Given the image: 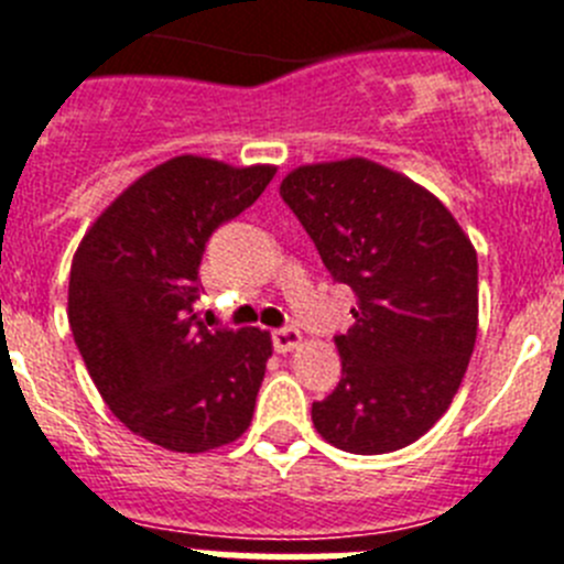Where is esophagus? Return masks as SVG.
<instances>
[{
    "mask_svg": "<svg viewBox=\"0 0 564 564\" xmlns=\"http://www.w3.org/2000/svg\"><path fill=\"white\" fill-rule=\"evenodd\" d=\"M302 344V333L296 327H282V330H273V347L279 352H291Z\"/></svg>",
    "mask_w": 564,
    "mask_h": 564,
    "instance_id": "1",
    "label": "esophagus"
}]
</instances>
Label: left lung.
Listing matches in <instances>:
<instances>
[{"label": "left lung", "mask_w": 564, "mask_h": 564, "mask_svg": "<svg viewBox=\"0 0 564 564\" xmlns=\"http://www.w3.org/2000/svg\"><path fill=\"white\" fill-rule=\"evenodd\" d=\"M279 194L356 293L336 336L341 381L313 403V426L352 455L410 446L449 410L475 350L471 239L435 194L367 158L293 169Z\"/></svg>", "instance_id": "8db88e82"}]
</instances>
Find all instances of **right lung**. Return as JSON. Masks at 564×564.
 I'll use <instances>...</instances> for the list:
<instances>
[{"label": "right lung", "mask_w": 564, "mask_h": 564, "mask_svg": "<svg viewBox=\"0 0 564 564\" xmlns=\"http://www.w3.org/2000/svg\"><path fill=\"white\" fill-rule=\"evenodd\" d=\"M273 174L172 158L123 188L73 257L67 318L89 378L129 432L169 452L217 449L251 426L271 333L208 330L194 302L212 231Z\"/></svg>", "instance_id": "right-lung-1"}]
</instances>
